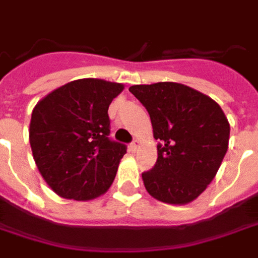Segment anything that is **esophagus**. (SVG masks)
Segmentation results:
<instances>
[{"instance_id": "34e87169", "label": "esophagus", "mask_w": 258, "mask_h": 258, "mask_svg": "<svg viewBox=\"0 0 258 258\" xmlns=\"http://www.w3.org/2000/svg\"><path fill=\"white\" fill-rule=\"evenodd\" d=\"M129 147H131V151H136L137 148H139V140H133V142L131 143V146H129Z\"/></svg>"}]
</instances>
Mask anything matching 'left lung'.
Here are the masks:
<instances>
[{
    "instance_id": "1",
    "label": "left lung",
    "mask_w": 258,
    "mask_h": 258,
    "mask_svg": "<svg viewBox=\"0 0 258 258\" xmlns=\"http://www.w3.org/2000/svg\"><path fill=\"white\" fill-rule=\"evenodd\" d=\"M131 93L150 114L158 158L142 174L148 194L185 205L204 192L228 150L229 123L209 96L176 82L133 85Z\"/></svg>"
}]
</instances>
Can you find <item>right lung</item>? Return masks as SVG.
<instances>
[{
  "mask_svg": "<svg viewBox=\"0 0 258 258\" xmlns=\"http://www.w3.org/2000/svg\"><path fill=\"white\" fill-rule=\"evenodd\" d=\"M122 90V84L84 78L54 89L34 107L29 131L34 161L61 198L90 201L114 181L126 146L108 137V107Z\"/></svg>",
  "mask_w": 258,
  "mask_h": 258,
  "instance_id": "add662e5",
  "label": "right lung"
}]
</instances>
